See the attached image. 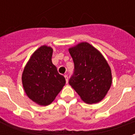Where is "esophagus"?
Here are the masks:
<instances>
[{"label":"esophagus","instance_id":"34e87169","mask_svg":"<svg viewBox=\"0 0 135 135\" xmlns=\"http://www.w3.org/2000/svg\"><path fill=\"white\" fill-rule=\"evenodd\" d=\"M64 78H65V79H66V83H67L68 82V75L67 74H65Z\"/></svg>","mask_w":135,"mask_h":135}]
</instances>
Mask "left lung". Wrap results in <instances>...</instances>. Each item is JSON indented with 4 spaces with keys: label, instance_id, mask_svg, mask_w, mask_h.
Returning <instances> with one entry per match:
<instances>
[{
    "label": "left lung",
    "instance_id": "8db88e82",
    "mask_svg": "<svg viewBox=\"0 0 135 135\" xmlns=\"http://www.w3.org/2000/svg\"><path fill=\"white\" fill-rule=\"evenodd\" d=\"M69 52L74 64V73L69 85L86 103L100 102L112 84L111 70L107 61L87 42L69 47Z\"/></svg>",
    "mask_w": 135,
    "mask_h": 135
}]
</instances>
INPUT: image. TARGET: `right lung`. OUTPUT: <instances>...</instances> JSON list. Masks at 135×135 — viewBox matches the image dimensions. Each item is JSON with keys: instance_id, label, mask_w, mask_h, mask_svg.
I'll use <instances>...</instances> for the list:
<instances>
[{"instance_id": "add662e5", "label": "right lung", "mask_w": 135, "mask_h": 135, "mask_svg": "<svg viewBox=\"0 0 135 135\" xmlns=\"http://www.w3.org/2000/svg\"><path fill=\"white\" fill-rule=\"evenodd\" d=\"M53 48L42 45L34 52L25 66L22 76L25 93L40 105H50L66 83L52 63Z\"/></svg>"}]
</instances>
